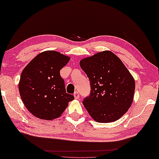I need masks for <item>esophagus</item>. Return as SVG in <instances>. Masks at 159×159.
<instances>
[{
  "mask_svg": "<svg viewBox=\"0 0 159 159\" xmlns=\"http://www.w3.org/2000/svg\"><path fill=\"white\" fill-rule=\"evenodd\" d=\"M74 98H75V99H79V93L78 91H75L74 93Z\"/></svg>",
  "mask_w": 159,
  "mask_h": 159,
  "instance_id": "esophagus-1",
  "label": "esophagus"
}]
</instances>
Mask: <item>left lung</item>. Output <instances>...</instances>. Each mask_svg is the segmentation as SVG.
<instances>
[{"mask_svg":"<svg viewBox=\"0 0 159 159\" xmlns=\"http://www.w3.org/2000/svg\"><path fill=\"white\" fill-rule=\"evenodd\" d=\"M90 80V93L83 104L98 122L117 120L130 107L135 81L122 61L110 51H104L80 61Z\"/></svg>","mask_w":159,"mask_h":159,"instance_id":"8db88e82","label":"left lung"}]
</instances>
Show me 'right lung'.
<instances>
[{
    "label": "right lung",
    "instance_id": "add662e5",
    "mask_svg": "<svg viewBox=\"0 0 159 159\" xmlns=\"http://www.w3.org/2000/svg\"><path fill=\"white\" fill-rule=\"evenodd\" d=\"M70 57L55 51L40 53L22 70L19 83L21 99L28 111L42 120L60 117L74 99L66 91L61 70Z\"/></svg>",
    "mask_w": 159,
    "mask_h": 159
}]
</instances>
